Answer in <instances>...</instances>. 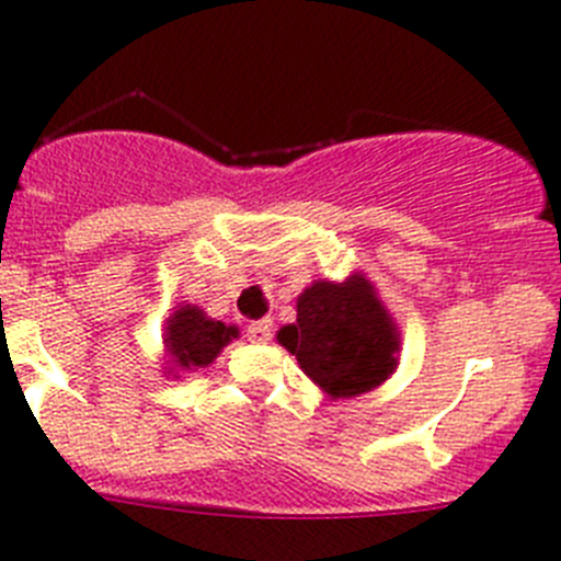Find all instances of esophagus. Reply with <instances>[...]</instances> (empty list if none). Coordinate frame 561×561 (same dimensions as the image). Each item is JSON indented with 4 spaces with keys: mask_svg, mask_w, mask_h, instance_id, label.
Wrapping results in <instances>:
<instances>
[{
    "mask_svg": "<svg viewBox=\"0 0 561 561\" xmlns=\"http://www.w3.org/2000/svg\"><path fill=\"white\" fill-rule=\"evenodd\" d=\"M272 336V320H257V323L247 325V340L250 342H266Z\"/></svg>",
    "mask_w": 561,
    "mask_h": 561,
    "instance_id": "obj_1",
    "label": "esophagus"
}]
</instances>
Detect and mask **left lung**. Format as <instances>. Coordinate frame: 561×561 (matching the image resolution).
I'll list each match as a JSON object with an SVG mask.
<instances>
[{"label":"left lung","mask_w":561,"mask_h":561,"mask_svg":"<svg viewBox=\"0 0 561 561\" xmlns=\"http://www.w3.org/2000/svg\"><path fill=\"white\" fill-rule=\"evenodd\" d=\"M277 342L334 399L374 390L393 374L399 354L393 320L359 275L309 286L297 297V323L277 331Z\"/></svg>","instance_id":"obj_1"}]
</instances>
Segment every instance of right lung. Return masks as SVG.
<instances>
[{
	"label": "right lung",
	"instance_id": "add662e5",
	"mask_svg": "<svg viewBox=\"0 0 561 561\" xmlns=\"http://www.w3.org/2000/svg\"><path fill=\"white\" fill-rule=\"evenodd\" d=\"M236 334L232 325L207 320L196 306H182L168 320V354L182 368H205Z\"/></svg>",
	"mask_w": 561,
	"mask_h": 561
}]
</instances>
